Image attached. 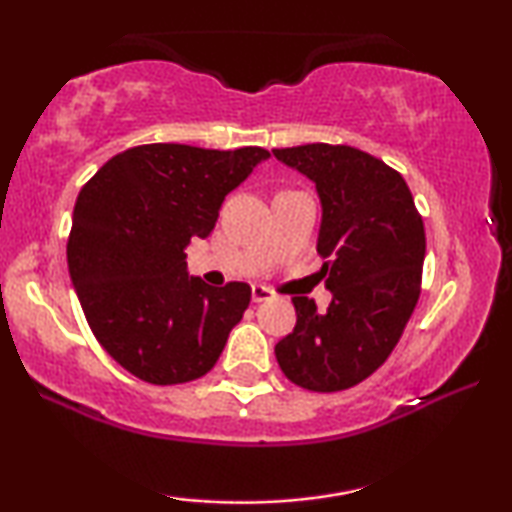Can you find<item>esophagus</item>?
Segmentation results:
<instances>
[{
	"mask_svg": "<svg viewBox=\"0 0 512 512\" xmlns=\"http://www.w3.org/2000/svg\"><path fill=\"white\" fill-rule=\"evenodd\" d=\"M272 298H275V293H272L268 286L263 284L251 286V300H254V303H265V300H272Z\"/></svg>",
	"mask_w": 512,
	"mask_h": 512,
	"instance_id": "1",
	"label": "esophagus"
}]
</instances>
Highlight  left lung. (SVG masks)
Instances as JSON below:
<instances>
[{
	"mask_svg": "<svg viewBox=\"0 0 512 512\" xmlns=\"http://www.w3.org/2000/svg\"><path fill=\"white\" fill-rule=\"evenodd\" d=\"M317 188V251L331 305L296 296V328L275 345L282 373L310 391L354 387L387 361L419 298L426 237L405 179L352 146L272 149Z\"/></svg>",
	"mask_w": 512,
	"mask_h": 512,
	"instance_id": "obj_1",
	"label": "left lung"
}]
</instances>
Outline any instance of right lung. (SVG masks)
<instances>
[{"instance_id":"obj_1","label":"right lung","mask_w":512,"mask_h":512,"mask_svg":"<svg viewBox=\"0 0 512 512\" xmlns=\"http://www.w3.org/2000/svg\"><path fill=\"white\" fill-rule=\"evenodd\" d=\"M235 151L144 144L118 153L81 188L67 265L97 342L139 380H198L219 361L251 289L188 277L184 249L212 233L226 195L268 160Z\"/></svg>"}]
</instances>
